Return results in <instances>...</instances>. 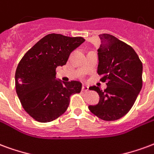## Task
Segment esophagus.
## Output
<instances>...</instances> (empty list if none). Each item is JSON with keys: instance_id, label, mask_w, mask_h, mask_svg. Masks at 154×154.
I'll return each mask as SVG.
<instances>
[{"instance_id": "obj_1", "label": "esophagus", "mask_w": 154, "mask_h": 154, "mask_svg": "<svg viewBox=\"0 0 154 154\" xmlns=\"http://www.w3.org/2000/svg\"><path fill=\"white\" fill-rule=\"evenodd\" d=\"M88 90H89V89H88V86H83V87H82V91H84V92H88Z\"/></svg>"}]
</instances>
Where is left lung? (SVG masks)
<instances>
[{"label": "left lung", "instance_id": "left-lung-1", "mask_svg": "<svg viewBox=\"0 0 154 154\" xmlns=\"http://www.w3.org/2000/svg\"><path fill=\"white\" fill-rule=\"evenodd\" d=\"M101 43L98 52V75L106 82V89L92 86L97 92L100 102L88 109L103 121L122 118L131 109L143 85V65L137 53L130 45L113 35H99Z\"/></svg>", "mask_w": 154, "mask_h": 154}]
</instances>
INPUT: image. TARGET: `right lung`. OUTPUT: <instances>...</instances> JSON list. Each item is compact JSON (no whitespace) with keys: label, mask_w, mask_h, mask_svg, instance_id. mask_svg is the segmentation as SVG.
<instances>
[{"label":"right lung","mask_w":154,"mask_h":154,"mask_svg":"<svg viewBox=\"0 0 154 154\" xmlns=\"http://www.w3.org/2000/svg\"><path fill=\"white\" fill-rule=\"evenodd\" d=\"M82 37L50 33L32 46L18 64L15 88L21 105L39 122H52L65 113L72 94H79L81 83L56 80L57 68L66 65L70 53L81 45Z\"/></svg>","instance_id":"add662e5"}]
</instances>
